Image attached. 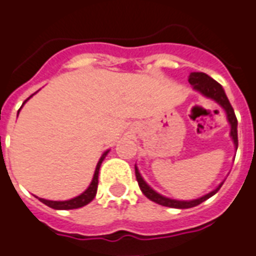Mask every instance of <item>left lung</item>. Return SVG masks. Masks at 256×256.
<instances>
[{
	"label": "left lung",
	"instance_id": "obj_1",
	"mask_svg": "<svg viewBox=\"0 0 256 256\" xmlns=\"http://www.w3.org/2000/svg\"><path fill=\"white\" fill-rule=\"evenodd\" d=\"M189 83L193 86L197 91H200L202 95L208 96V98H212V99L216 100L220 106H222V107L224 108V111L228 114V122H230V126H232V132H230V134H232V140H234L235 146L238 148V130H236V126H238V120H236L234 110H232V104L228 102V96L224 94L222 86H220L218 82L214 80L212 78H210L209 75H206L205 72H192L189 75ZM134 173H136V180H138V186H140L141 192L144 193L145 197L149 198L150 201L156 202L158 205L168 206V208H174V209H189V208H194V206L200 205V204H202L204 201H206L208 198L214 196V194L220 189L222 184H224L222 182L216 190H212L209 194H206V196L198 198V200H193V201H177V200H170V198L162 197L161 194L156 193V192L142 180V177H141V174L138 173V168L136 166H134Z\"/></svg>",
	"mask_w": 256,
	"mask_h": 256
}]
</instances>
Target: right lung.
<instances>
[{
    "label": "right lung",
    "instance_id": "right-lung-1",
    "mask_svg": "<svg viewBox=\"0 0 256 256\" xmlns=\"http://www.w3.org/2000/svg\"><path fill=\"white\" fill-rule=\"evenodd\" d=\"M30 96V98H32ZM30 98L24 100V103L28 102ZM22 108V107H21ZM20 108V110H21ZM20 112V111H18ZM107 152L103 153V156L100 157L99 162L96 165V169H95V174H94V178L90 184L88 189L86 190L84 193H82L80 196H78V197L72 198V200H68V201H48V200H44V198H40V202H44V205H47L48 208H52V209H56V210H71V209H79V208H83L86 206L87 204L92 201L94 198L96 196V192H98V178H99V169H100V165L103 162L104 157L107 156Z\"/></svg>",
    "mask_w": 256,
    "mask_h": 256
}]
</instances>
